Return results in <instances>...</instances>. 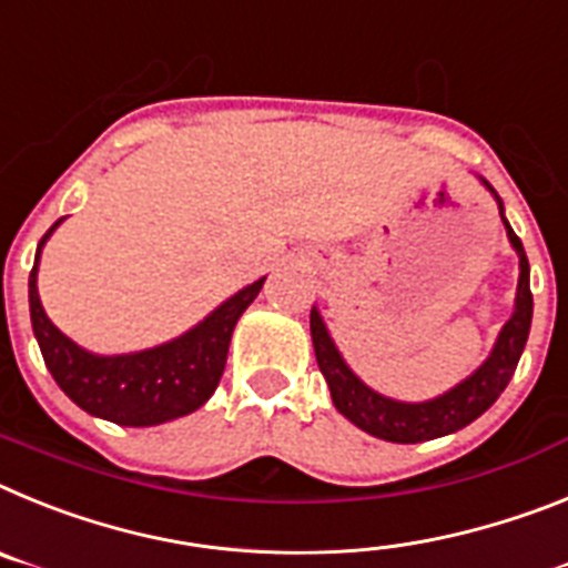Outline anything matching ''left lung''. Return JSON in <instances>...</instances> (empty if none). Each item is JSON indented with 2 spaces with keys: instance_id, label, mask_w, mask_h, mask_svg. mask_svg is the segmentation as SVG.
Here are the masks:
<instances>
[{
  "instance_id": "left-lung-1",
  "label": "left lung",
  "mask_w": 568,
  "mask_h": 568,
  "mask_svg": "<svg viewBox=\"0 0 568 568\" xmlns=\"http://www.w3.org/2000/svg\"><path fill=\"white\" fill-rule=\"evenodd\" d=\"M491 196L497 200L500 209V220L506 225V236H509L511 248H515L517 260H520V277H517V294H515V312L506 320L495 339V348L489 357L483 359L475 372L460 379L455 388L437 394L432 400L423 403H403L392 400L386 394L374 392L366 386L357 374L348 368L339 348L334 345L332 334L325 328V320L320 308H312V343L314 354H317V366L323 372L325 383L332 388V400L337 412L345 420H352L354 426L368 432L372 437L388 443H423L434 440V437H446V434L460 432L463 426L475 423L486 408L503 394V388L509 386L511 374L517 368L526 339H529L531 325V288H529V260L523 251L520 236L511 231L509 220L503 214V200L489 182L480 180Z\"/></svg>"
}]
</instances>
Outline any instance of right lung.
I'll use <instances>...</instances> for the list:
<instances>
[{
	"mask_svg": "<svg viewBox=\"0 0 568 568\" xmlns=\"http://www.w3.org/2000/svg\"><path fill=\"white\" fill-rule=\"evenodd\" d=\"M62 220H57L39 240L37 260L28 280L33 337L57 386L82 412L116 426H160L205 406L225 372L236 320L254 303L265 277L236 291L234 297L216 305L194 328L168 343L128 354H93L59 332L39 300V256Z\"/></svg>",
	"mask_w": 568,
	"mask_h": 568,
	"instance_id": "right-lung-1",
	"label": "right lung"
}]
</instances>
